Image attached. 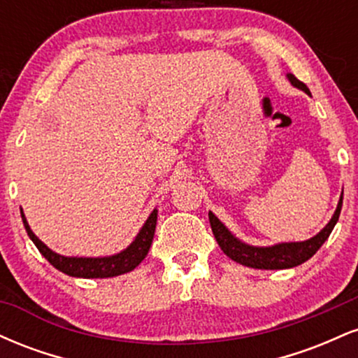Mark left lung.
Listing matches in <instances>:
<instances>
[{
  "label": "left lung",
  "instance_id": "obj_1",
  "mask_svg": "<svg viewBox=\"0 0 358 358\" xmlns=\"http://www.w3.org/2000/svg\"><path fill=\"white\" fill-rule=\"evenodd\" d=\"M287 79H289V82L294 87L310 94L306 85L303 84L301 80H298L293 73H287ZM342 202L343 193L342 196H340L338 207H336L334 217L328 222L327 227H324L320 234H316L315 237H311L310 241L287 242V244H278L273 245V248H252V245H248L244 244V242L237 241L212 212H208V220H210L212 232L213 236H215L217 242H219L220 249L224 250L232 261L256 269H287L303 264V262L313 256L316 250L322 248L323 242L328 239V236L334 231L336 220H338L340 210H342Z\"/></svg>",
  "mask_w": 358,
  "mask_h": 358
}]
</instances>
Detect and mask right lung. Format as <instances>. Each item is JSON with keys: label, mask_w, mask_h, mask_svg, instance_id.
<instances>
[{"label": "right lung", "mask_w": 358, "mask_h": 358, "mask_svg": "<svg viewBox=\"0 0 358 358\" xmlns=\"http://www.w3.org/2000/svg\"><path fill=\"white\" fill-rule=\"evenodd\" d=\"M22 219L23 225L27 229L28 236L34 241L36 249L42 252V256L47 259L48 262L57 268L62 273L69 274L73 278H113L119 276V274H124L133 271L143 259L146 257L148 250L151 248V242H153L155 229H156V219H158V210L151 212V215L148 217L146 224L143 225V229L134 239L133 244L129 248L122 250V252L116 254V256L110 257H64L55 254L50 250L47 245L43 244L34 232L30 231V225L27 224L23 210H22Z\"/></svg>", "instance_id": "obj_1"}]
</instances>
